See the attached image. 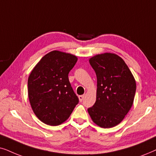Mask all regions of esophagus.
<instances>
[{
    "instance_id": "obj_1",
    "label": "esophagus",
    "mask_w": 156,
    "mask_h": 156,
    "mask_svg": "<svg viewBox=\"0 0 156 156\" xmlns=\"http://www.w3.org/2000/svg\"><path fill=\"white\" fill-rule=\"evenodd\" d=\"M78 98H79V101H80V102H82L83 100V98H84V95H79V96H78Z\"/></svg>"
}]
</instances>
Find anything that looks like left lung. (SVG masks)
Instances as JSON below:
<instances>
[{
	"instance_id": "obj_1",
	"label": "left lung",
	"mask_w": 156,
	"mask_h": 156,
	"mask_svg": "<svg viewBox=\"0 0 156 156\" xmlns=\"http://www.w3.org/2000/svg\"><path fill=\"white\" fill-rule=\"evenodd\" d=\"M89 62L96 74L97 93L95 104L88 108V113L100 127H114L132 106L136 80L123 60L115 54H100Z\"/></svg>"
}]
</instances>
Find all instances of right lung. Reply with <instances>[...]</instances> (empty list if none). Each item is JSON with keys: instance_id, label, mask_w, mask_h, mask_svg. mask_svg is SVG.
Instances as JSON below:
<instances>
[{"instance_id": "1", "label": "right lung", "mask_w": 156, "mask_h": 156, "mask_svg": "<svg viewBox=\"0 0 156 156\" xmlns=\"http://www.w3.org/2000/svg\"><path fill=\"white\" fill-rule=\"evenodd\" d=\"M77 61L73 55L53 51L31 71L28 80L29 101L34 113L44 123H63L79 102L68 79Z\"/></svg>"}]
</instances>
